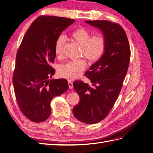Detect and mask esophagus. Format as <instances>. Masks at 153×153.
Here are the masks:
<instances>
[{
	"label": "esophagus",
	"instance_id": "esophagus-1",
	"mask_svg": "<svg viewBox=\"0 0 153 153\" xmlns=\"http://www.w3.org/2000/svg\"><path fill=\"white\" fill-rule=\"evenodd\" d=\"M68 85H69V88L70 89H73V83L71 81H68Z\"/></svg>",
	"mask_w": 153,
	"mask_h": 153
}]
</instances>
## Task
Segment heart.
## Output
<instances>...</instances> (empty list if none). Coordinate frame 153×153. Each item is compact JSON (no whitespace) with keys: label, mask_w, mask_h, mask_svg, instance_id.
<instances>
[{"label":"heart","mask_w":153,"mask_h":153,"mask_svg":"<svg viewBox=\"0 0 153 153\" xmlns=\"http://www.w3.org/2000/svg\"><path fill=\"white\" fill-rule=\"evenodd\" d=\"M71 38L80 45V55H84L89 61L94 63L103 57L106 50V39L101 34L91 36V33L85 28L79 27L71 34ZM66 38L64 35H59L55 39L54 52L57 57L63 56L64 48ZM87 67L84 59H79L68 61L60 65L58 73L60 76L68 80H75L79 78Z\"/></svg>","instance_id":"b5f03b06"}]
</instances>
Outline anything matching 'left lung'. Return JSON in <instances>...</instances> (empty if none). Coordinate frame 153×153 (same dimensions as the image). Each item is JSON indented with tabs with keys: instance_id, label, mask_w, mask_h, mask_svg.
I'll list each match as a JSON object with an SVG mask.
<instances>
[{
	"instance_id": "1",
	"label": "left lung",
	"mask_w": 153,
	"mask_h": 153,
	"mask_svg": "<svg viewBox=\"0 0 153 153\" xmlns=\"http://www.w3.org/2000/svg\"><path fill=\"white\" fill-rule=\"evenodd\" d=\"M103 31L106 39L105 52L85 75L92 84L75 81L73 87L80 96L73 112L78 121L95 124L110 113L122 89L130 60V47L121 25L108 20L85 21Z\"/></svg>"
}]
</instances>
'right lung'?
<instances>
[{
  "mask_svg": "<svg viewBox=\"0 0 153 153\" xmlns=\"http://www.w3.org/2000/svg\"><path fill=\"white\" fill-rule=\"evenodd\" d=\"M75 20L54 16H39L32 23L18 49L13 84L18 106L34 123L50 115L51 101L68 89L66 79L49 80L55 74L52 66L57 37Z\"/></svg>",
  "mask_w": 153,
  "mask_h": 153,
  "instance_id": "obj_1",
  "label": "right lung"
}]
</instances>
